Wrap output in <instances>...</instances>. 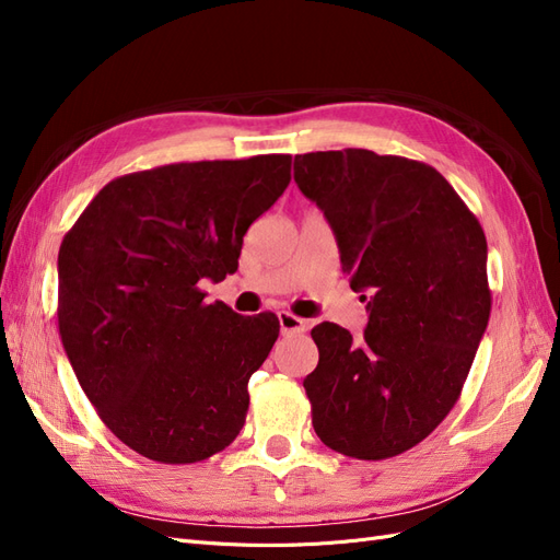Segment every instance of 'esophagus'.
<instances>
[{"label":"esophagus","instance_id":"esophagus-1","mask_svg":"<svg viewBox=\"0 0 560 560\" xmlns=\"http://www.w3.org/2000/svg\"><path fill=\"white\" fill-rule=\"evenodd\" d=\"M278 319H280L282 334H301V331H306V319L296 317V315L290 313V311H280V313H278Z\"/></svg>","mask_w":560,"mask_h":560}]
</instances>
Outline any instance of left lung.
Instances as JSON below:
<instances>
[{
    "instance_id": "obj_1",
    "label": "left lung",
    "mask_w": 560,
    "mask_h": 560,
    "mask_svg": "<svg viewBox=\"0 0 560 560\" xmlns=\"http://www.w3.org/2000/svg\"><path fill=\"white\" fill-rule=\"evenodd\" d=\"M294 179L331 224L350 287L369 292L360 341L334 322L311 331L313 428L358 460L395 457L460 399L490 317L483 229L442 173L404 156L313 151Z\"/></svg>"
}]
</instances>
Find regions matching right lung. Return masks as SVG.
<instances>
[{
    "label": "right lung",
    "instance_id": "1",
    "mask_svg": "<svg viewBox=\"0 0 560 560\" xmlns=\"http://www.w3.org/2000/svg\"><path fill=\"white\" fill-rule=\"evenodd\" d=\"M290 173V154L130 173L103 186L65 233V352L100 420L149 460H208L245 425L249 376L280 322L206 303L200 282L235 273L243 235Z\"/></svg>",
    "mask_w": 560,
    "mask_h": 560
}]
</instances>
